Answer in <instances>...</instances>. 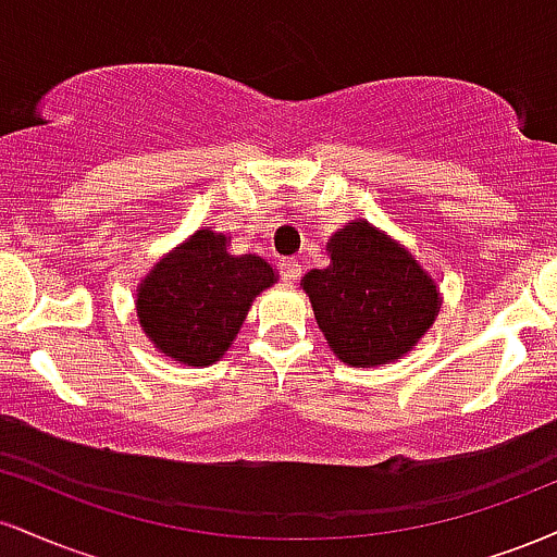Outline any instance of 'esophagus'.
I'll return each mask as SVG.
<instances>
[{"instance_id":"esophagus-1","label":"esophagus","mask_w":557,"mask_h":557,"mask_svg":"<svg viewBox=\"0 0 557 557\" xmlns=\"http://www.w3.org/2000/svg\"><path fill=\"white\" fill-rule=\"evenodd\" d=\"M280 272H283L285 283L293 285L300 277V264L296 259H283V261H280Z\"/></svg>"}]
</instances>
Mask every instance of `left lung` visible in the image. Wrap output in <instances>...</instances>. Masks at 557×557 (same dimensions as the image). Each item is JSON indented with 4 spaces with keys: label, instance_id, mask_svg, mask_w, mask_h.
Segmentation results:
<instances>
[{
    "label": "left lung",
    "instance_id": "obj_1",
    "mask_svg": "<svg viewBox=\"0 0 557 557\" xmlns=\"http://www.w3.org/2000/svg\"><path fill=\"white\" fill-rule=\"evenodd\" d=\"M327 253V270H311L300 287L332 354L356 369L406 356L440 314L437 280L403 243L367 220L337 227Z\"/></svg>",
    "mask_w": 557,
    "mask_h": 557
}]
</instances>
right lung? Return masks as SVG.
I'll use <instances>...</instances> for the list:
<instances>
[{
    "mask_svg": "<svg viewBox=\"0 0 557 557\" xmlns=\"http://www.w3.org/2000/svg\"><path fill=\"white\" fill-rule=\"evenodd\" d=\"M277 272L264 257L230 251V235L196 230L151 267L136 290V317L159 354L185 367L220 361L248 309Z\"/></svg>",
    "mask_w": 557,
    "mask_h": 557,
    "instance_id": "right-lung-1",
    "label": "right lung"
}]
</instances>
